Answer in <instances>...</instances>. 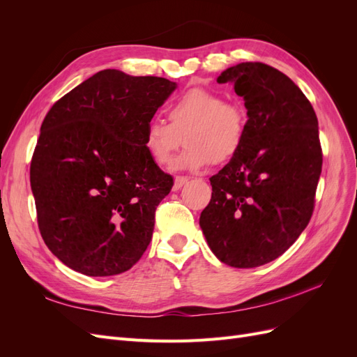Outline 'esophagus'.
I'll return each instance as SVG.
<instances>
[{
    "label": "esophagus",
    "instance_id": "1",
    "mask_svg": "<svg viewBox=\"0 0 357 357\" xmlns=\"http://www.w3.org/2000/svg\"><path fill=\"white\" fill-rule=\"evenodd\" d=\"M188 181H189V178L188 177H176V180H174V186H172V190H178V189H181L183 186L185 185H188Z\"/></svg>",
    "mask_w": 357,
    "mask_h": 357
}]
</instances>
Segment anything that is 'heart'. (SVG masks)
<instances>
[{
    "label": "heart",
    "mask_w": 357,
    "mask_h": 357,
    "mask_svg": "<svg viewBox=\"0 0 357 357\" xmlns=\"http://www.w3.org/2000/svg\"><path fill=\"white\" fill-rule=\"evenodd\" d=\"M168 123L159 119L144 128L143 147L158 165L171 164L177 150L188 142L176 167L201 169L211 160L232 159L244 144L247 114L238 102L201 88L190 89L168 107Z\"/></svg>",
    "instance_id": "obj_1"
}]
</instances>
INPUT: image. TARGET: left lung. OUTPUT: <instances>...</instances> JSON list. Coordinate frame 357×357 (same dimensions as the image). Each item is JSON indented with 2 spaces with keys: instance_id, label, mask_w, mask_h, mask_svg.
<instances>
[{
  "instance_id": "left-lung-1",
  "label": "left lung",
  "mask_w": 357,
  "mask_h": 357,
  "mask_svg": "<svg viewBox=\"0 0 357 357\" xmlns=\"http://www.w3.org/2000/svg\"><path fill=\"white\" fill-rule=\"evenodd\" d=\"M218 83L244 100L247 134L210 178L199 226L220 262L256 268L282 256L311 219L323 162L319 122L298 86L266 63L226 68Z\"/></svg>"
}]
</instances>
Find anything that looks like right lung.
Here are the masks:
<instances>
[{"mask_svg":"<svg viewBox=\"0 0 357 357\" xmlns=\"http://www.w3.org/2000/svg\"><path fill=\"white\" fill-rule=\"evenodd\" d=\"M177 83L102 70L53 104L31 160L40 234L80 274L128 271L152 240L172 177L143 147L146 125Z\"/></svg>","mask_w":357,"mask_h":357,"instance_id":"right-lung-1","label":"right lung"}]
</instances>
